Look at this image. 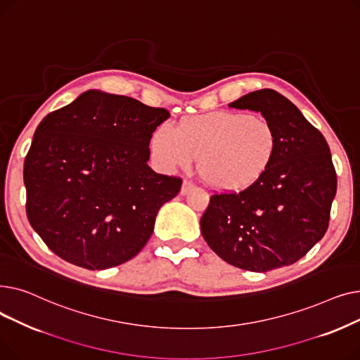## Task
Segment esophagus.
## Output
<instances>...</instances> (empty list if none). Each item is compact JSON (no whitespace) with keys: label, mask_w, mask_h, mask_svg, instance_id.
Returning <instances> with one entry per match:
<instances>
[{"label":"esophagus","mask_w":360,"mask_h":360,"mask_svg":"<svg viewBox=\"0 0 360 360\" xmlns=\"http://www.w3.org/2000/svg\"><path fill=\"white\" fill-rule=\"evenodd\" d=\"M194 188V182L193 181H188V179H185L184 182H182V188H181V194L182 195H185V194H188L190 193L191 190Z\"/></svg>","instance_id":"1"}]
</instances>
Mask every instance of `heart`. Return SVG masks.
Here are the masks:
<instances>
[{"label":"heart","mask_w":360,"mask_h":360,"mask_svg":"<svg viewBox=\"0 0 360 360\" xmlns=\"http://www.w3.org/2000/svg\"><path fill=\"white\" fill-rule=\"evenodd\" d=\"M151 155L166 170L190 166L210 186L240 191L257 182L274 158L277 136L261 117L240 112H212L184 120L178 128L159 127L150 141Z\"/></svg>","instance_id":"obj_1"}]
</instances>
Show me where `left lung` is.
Returning <instances> with one entry per match:
<instances>
[{
  "label": "left lung",
  "instance_id": "obj_1",
  "mask_svg": "<svg viewBox=\"0 0 360 360\" xmlns=\"http://www.w3.org/2000/svg\"><path fill=\"white\" fill-rule=\"evenodd\" d=\"M231 108L261 112L277 136L271 165L239 193H214L200 226L232 266L266 273L296 262L328 229L337 175L324 136L283 94L261 89Z\"/></svg>",
  "mask_w": 360,
  "mask_h": 360
}]
</instances>
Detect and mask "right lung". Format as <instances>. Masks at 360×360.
<instances>
[{
    "instance_id": "add662e5",
    "label": "right lung",
    "mask_w": 360,
    "mask_h": 360,
    "mask_svg": "<svg viewBox=\"0 0 360 360\" xmlns=\"http://www.w3.org/2000/svg\"><path fill=\"white\" fill-rule=\"evenodd\" d=\"M170 113L89 90L37 125L25 159L26 213L60 258L105 270L134 258L182 179L150 169V140Z\"/></svg>"
}]
</instances>
